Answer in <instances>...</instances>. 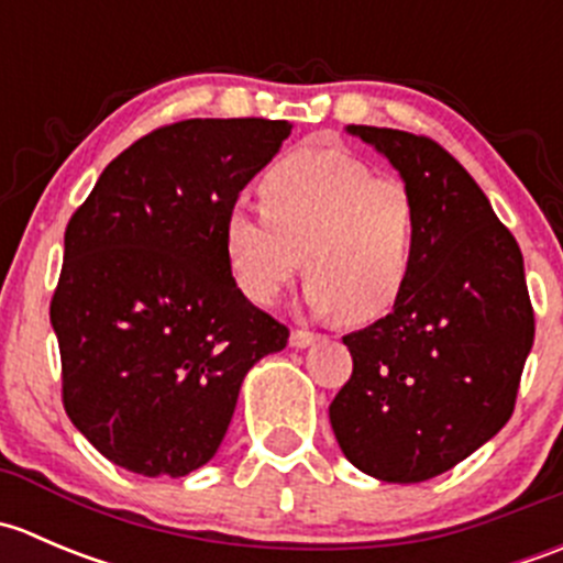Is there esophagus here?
Instances as JSON below:
<instances>
[{"label": "esophagus", "instance_id": "esophagus-1", "mask_svg": "<svg viewBox=\"0 0 563 563\" xmlns=\"http://www.w3.org/2000/svg\"><path fill=\"white\" fill-rule=\"evenodd\" d=\"M316 340H318V334L305 332V329H294V332H291V345H294V349H308V345H313Z\"/></svg>", "mask_w": 563, "mask_h": 563}]
</instances>
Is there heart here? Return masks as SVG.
<instances>
[{"label":"heart","mask_w":563,"mask_h":563,"mask_svg":"<svg viewBox=\"0 0 563 563\" xmlns=\"http://www.w3.org/2000/svg\"><path fill=\"white\" fill-rule=\"evenodd\" d=\"M264 214L231 209L223 253L236 288L272 305L302 269L316 316L373 323L389 316L417 264V207L400 181L376 179L356 157L297 146L258 185Z\"/></svg>","instance_id":"obj_1"}]
</instances>
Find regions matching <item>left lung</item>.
I'll use <instances>...</instances> for the list:
<instances>
[{"label":"left lung","mask_w":563,"mask_h":563,"mask_svg":"<svg viewBox=\"0 0 563 563\" xmlns=\"http://www.w3.org/2000/svg\"><path fill=\"white\" fill-rule=\"evenodd\" d=\"M345 133L400 174L417 207V264L397 308L343 338L354 373L329 422L356 468L411 485L455 468L512 417L533 345L523 253L435 141L367 124Z\"/></svg>","instance_id":"8db88e82"}]
</instances>
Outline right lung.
<instances>
[{"label":"right lung","mask_w":563,"mask_h":563,"mask_svg":"<svg viewBox=\"0 0 563 563\" xmlns=\"http://www.w3.org/2000/svg\"><path fill=\"white\" fill-rule=\"evenodd\" d=\"M288 133L272 119L168 124L108 163L67 223L51 299L65 411L133 474L209 463L250 367L286 349L288 329L236 288L223 223Z\"/></svg>","instance_id":"add662e5"}]
</instances>
